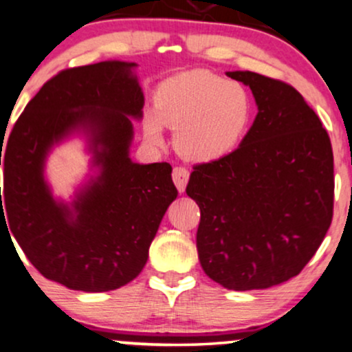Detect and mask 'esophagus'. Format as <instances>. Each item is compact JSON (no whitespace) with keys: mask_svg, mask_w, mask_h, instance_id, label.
Here are the masks:
<instances>
[{"mask_svg":"<svg viewBox=\"0 0 352 352\" xmlns=\"http://www.w3.org/2000/svg\"><path fill=\"white\" fill-rule=\"evenodd\" d=\"M172 179H173V184H175V186H177V190H179L180 193H184L185 186H186V184H188L190 172L186 170L185 167H175L172 172Z\"/></svg>","mask_w":352,"mask_h":352,"instance_id":"obj_1","label":"esophagus"}]
</instances>
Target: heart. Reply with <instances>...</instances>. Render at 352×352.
Instances as JSON below:
<instances>
[{
	"instance_id": "heart-1",
	"label": "heart",
	"mask_w": 352,
	"mask_h": 352,
	"mask_svg": "<svg viewBox=\"0 0 352 352\" xmlns=\"http://www.w3.org/2000/svg\"><path fill=\"white\" fill-rule=\"evenodd\" d=\"M253 115V97L242 82L191 69L157 87L154 110L143 115L141 128L151 146L164 144V126L177 130V151L188 161L209 164L239 149Z\"/></svg>"
}]
</instances>
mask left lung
I'll return each instance as SVG.
<instances>
[{
  "instance_id": "obj_1",
  "label": "left lung",
  "mask_w": 352,
  "mask_h": 352,
  "mask_svg": "<svg viewBox=\"0 0 352 352\" xmlns=\"http://www.w3.org/2000/svg\"><path fill=\"white\" fill-rule=\"evenodd\" d=\"M226 74L252 89L258 113L237 151L191 172L198 258L226 289H268L299 274L330 228L331 143L292 86L252 71Z\"/></svg>"
}]
</instances>
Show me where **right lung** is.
I'll use <instances>...</instances> for the list:
<instances>
[{
	"instance_id": "1",
	"label": "right lung",
	"mask_w": 352,
	"mask_h": 352,
	"mask_svg": "<svg viewBox=\"0 0 352 352\" xmlns=\"http://www.w3.org/2000/svg\"><path fill=\"white\" fill-rule=\"evenodd\" d=\"M136 66L109 60L58 73L17 118L4 151L1 222L40 273L73 291L133 281L177 198L170 164L130 157L133 120L143 118L144 105ZM76 134L87 140L95 175L66 204L52 197L45 164Z\"/></svg>"
}]
</instances>
